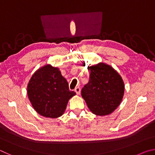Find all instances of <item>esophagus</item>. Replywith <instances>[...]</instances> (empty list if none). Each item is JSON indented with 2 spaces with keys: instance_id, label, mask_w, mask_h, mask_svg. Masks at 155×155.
Listing matches in <instances>:
<instances>
[{
  "instance_id": "1",
  "label": "esophagus",
  "mask_w": 155,
  "mask_h": 155,
  "mask_svg": "<svg viewBox=\"0 0 155 155\" xmlns=\"http://www.w3.org/2000/svg\"><path fill=\"white\" fill-rule=\"evenodd\" d=\"M74 91H75L76 93H77V94H80V93H81V88L79 87H76L75 90H74Z\"/></svg>"
}]
</instances>
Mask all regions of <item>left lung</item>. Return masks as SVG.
Segmentation results:
<instances>
[{
  "label": "left lung",
  "instance_id": "left-lung-1",
  "mask_svg": "<svg viewBox=\"0 0 155 155\" xmlns=\"http://www.w3.org/2000/svg\"><path fill=\"white\" fill-rule=\"evenodd\" d=\"M88 83L81 95L93 114L106 115L115 111L121 103L124 91L122 77L111 66L103 63L89 67Z\"/></svg>",
  "mask_w": 155,
  "mask_h": 155
}]
</instances>
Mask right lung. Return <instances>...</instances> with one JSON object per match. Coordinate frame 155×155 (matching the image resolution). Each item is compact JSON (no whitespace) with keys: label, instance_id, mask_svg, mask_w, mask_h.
<instances>
[{"label":"right lung","instance_id":"1","mask_svg":"<svg viewBox=\"0 0 155 155\" xmlns=\"http://www.w3.org/2000/svg\"><path fill=\"white\" fill-rule=\"evenodd\" d=\"M27 94L34 109L44 117L56 118L64 114L70 98L76 93L59 68L46 65L34 73L27 87Z\"/></svg>","mask_w":155,"mask_h":155}]
</instances>
